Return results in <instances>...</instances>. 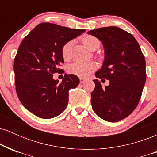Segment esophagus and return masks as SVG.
Wrapping results in <instances>:
<instances>
[{"label":"esophagus","instance_id":"1","mask_svg":"<svg viewBox=\"0 0 157 157\" xmlns=\"http://www.w3.org/2000/svg\"><path fill=\"white\" fill-rule=\"evenodd\" d=\"M86 81V79H83V78H80V83H83V82H85Z\"/></svg>","mask_w":157,"mask_h":157}]
</instances>
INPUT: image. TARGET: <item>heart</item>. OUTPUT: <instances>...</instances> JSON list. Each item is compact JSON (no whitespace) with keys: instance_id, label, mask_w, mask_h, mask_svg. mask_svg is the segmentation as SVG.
<instances>
[{"instance_id":"1","label":"heart","mask_w":157,"mask_h":157,"mask_svg":"<svg viewBox=\"0 0 157 157\" xmlns=\"http://www.w3.org/2000/svg\"><path fill=\"white\" fill-rule=\"evenodd\" d=\"M81 41L85 46L91 51H94L100 46V42L97 37L91 35H85L81 37ZM71 48H72V41L69 40L66 42L61 47V55L65 61H68L71 57ZM97 67L96 63L91 62H81L76 61L71 63L67 67V71L71 75L84 78L88 77L93 71L96 70Z\"/></svg>"}]
</instances>
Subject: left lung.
<instances>
[{
  "label": "left lung",
  "instance_id": "obj_1",
  "mask_svg": "<svg viewBox=\"0 0 157 157\" xmlns=\"http://www.w3.org/2000/svg\"><path fill=\"white\" fill-rule=\"evenodd\" d=\"M88 33L102 41L105 48V60L95 76L110 82L102 88L100 82L93 80L91 106L102 120L120 121L134 111L141 98L146 80L145 57L134 36L119 27H102Z\"/></svg>",
  "mask_w": 157,
  "mask_h": 157
}]
</instances>
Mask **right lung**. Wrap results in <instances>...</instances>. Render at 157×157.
<instances>
[{
  "instance_id": "right-lung-1",
  "label": "right lung",
  "mask_w": 157,
  "mask_h": 157,
  "mask_svg": "<svg viewBox=\"0 0 157 157\" xmlns=\"http://www.w3.org/2000/svg\"><path fill=\"white\" fill-rule=\"evenodd\" d=\"M51 23H41L23 39L14 60L15 90L26 109L38 117L50 119L66 109L68 91L80 80L65 74L61 82L53 79L64 73L60 66L64 60L61 47L84 32Z\"/></svg>"
}]
</instances>
